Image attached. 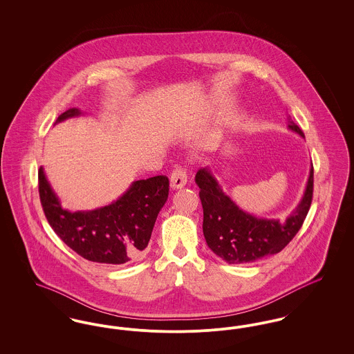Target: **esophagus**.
<instances>
[{
  "label": "esophagus",
  "mask_w": 354,
  "mask_h": 354,
  "mask_svg": "<svg viewBox=\"0 0 354 354\" xmlns=\"http://www.w3.org/2000/svg\"><path fill=\"white\" fill-rule=\"evenodd\" d=\"M185 183H187V171L182 166H179L172 171L169 176V185L172 189H178L185 187Z\"/></svg>",
  "instance_id": "34e87169"
}]
</instances>
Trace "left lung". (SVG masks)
<instances>
[{"label": "left lung", "mask_w": 354, "mask_h": 354, "mask_svg": "<svg viewBox=\"0 0 354 354\" xmlns=\"http://www.w3.org/2000/svg\"><path fill=\"white\" fill-rule=\"evenodd\" d=\"M288 127L304 136L301 129L289 119ZM203 205V234L207 245L228 264L252 263L279 253L303 225L313 198V166L309 172L303 199L284 223L261 219L240 209L225 195L208 169L196 172Z\"/></svg>", "instance_id": "8db88e82"}]
</instances>
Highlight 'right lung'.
Instances as JSON below:
<instances>
[{
    "label": "right lung",
    "mask_w": 354,
    "mask_h": 354,
    "mask_svg": "<svg viewBox=\"0 0 354 354\" xmlns=\"http://www.w3.org/2000/svg\"><path fill=\"white\" fill-rule=\"evenodd\" d=\"M81 114L75 107L68 109L55 123ZM169 187L167 176H152L134 182L117 202L70 212L62 208L44 169L38 171L39 199L54 232L74 252L102 264H124L145 253L158 214L167 202Z\"/></svg>",
    "instance_id": "obj_1"
}]
</instances>
